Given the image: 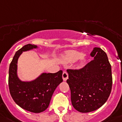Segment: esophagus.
Instances as JSON below:
<instances>
[{
	"mask_svg": "<svg viewBox=\"0 0 122 122\" xmlns=\"http://www.w3.org/2000/svg\"><path fill=\"white\" fill-rule=\"evenodd\" d=\"M68 73H67V72H64L62 74V78H63V81H66V80L68 79Z\"/></svg>",
	"mask_w": 122,
	"mask_h": 122,
	"instance_id": "obj_1",
	"label": "esophagus"
}]
</instances>
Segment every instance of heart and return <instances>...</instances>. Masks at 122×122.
I'll return each mask as SVG.
<instances>
[{"label": "heart", "mask_w": 122, "mask_h": 122, "mask_svg": "<svg viewBox=\"0 0 122 122\" xmlns=\"http://www.w3.org/2000/svg\"><path fill=\"white\" fill-rule=\"evenodd\" d=\"M79 59V66L82 65L86 62V57L81 52L77 50H68L64 53L62 56V60L65 63H71Z\"/></svg>", "instance_id": "obj_1"}]
</instances>
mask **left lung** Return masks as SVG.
<instances>
[{
  "instance_id": "8db88e82",
  "label": "left lung",
  "mask_w": 122,
  "mask_h": 122,
  "mask_svg": "<svg viewBox=\"0 0 122 122\" xmlns=\"http://www.w3.org/2000/svg\"><path fill=\"white\" fill-rule=\"evenodd\" d=\"M94 60L80 70H67V82L73 107L81 113L95 111L104 104L112 86L110 63L106 53L98 47L90 53Z\"/></svg>"
}]
</instances>
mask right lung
Returning <instances> with one entry per match:
<instances>
[{"mask_svg": "<svg viewBox=\"0 0 122 122\" xmlns=\"http://www.w3.org/2000/svg\"><path fill=\"white\" fill-rule=\"evenodd\" d=\"M36 45L27 44L17 51L10 64L9 86L13 100L19 107L33 113H41L49 107L50 100L58 85L63 81L62 71L42 73L31 81H22L17 74L18 59L24 52L38 49Z\"/></svg>", "mask_w": 122, "mask_h": 122, "instance_id": "1", "label": "right lung"}]
</instances>
